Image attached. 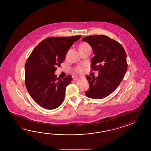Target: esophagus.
<instances>
[{
  "instance_id": "esophagus-1",
  "label": "esophagus",
  "mask_w": 151,
  "mask_h": 151,
  "mask_svg": "<svg viewBox=\"0 0 151 151\" xmlns=\"http://www.w3.org/2000/svg\"><path fill=\"white\" fill-rule=\"evenodd\" d=\"M80 77H81V76H77L75 77V78H76V79H78V78H80Z\"/></svg>"
}]
</instances>
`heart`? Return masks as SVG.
I'll return each instance as SVG.
<instances>
[{
    "label": "heart",
    "instance_id": "obj_1",
    "mask_svg": "<svg viewBox=\"0 0 151 151\" xmlns=\"http://www.w3.org/2000/svg\"><path fill=\"white\" fill-rule=\"evenodd\" d=\"M87 47H91L86 42H83L80 46V48H87ZM85 70V65H78L76 66L74 68V71L78 73H83Z\"/></svg>",
    "mask_w": 151,
    "mask_h": 151
}]
</instances>
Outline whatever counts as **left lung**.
Masks as SVG:
<instances>
[{
    "label": "left lung",
    "instance_id": "obj_1",
    "mask_svg": "<svg viewBox=\"0 0 151 151\" xmlns=\"http://www.w3.org/2000/svg\"><path fill=\"white\" fill-rule=\"evenodd\" d=\"M93 49L92 70L99 71L95 78L87 76L90 88L85 92L88 98L101 99L109 96L118 87L127 68L126 53L122 45L104 35L83 37Z\"/></svg>",
    "mask_w": 151,
    "mask_h": 151
}]
</instances>
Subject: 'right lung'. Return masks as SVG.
I'll return each instance as SVG.
<instances>
[{
    "mask_svg": "<svg viewBox=\"0 0 151 151\" xmlns=\"http://www.w3.org/2000/svg\"><path fill=\"white\" fill-rule=\"evenodd\" d=\"M81 35L47 38L40 42L29 56L25 65V86L32 99L46 109L60 106L66 87L72 77L63 79L55 74L61 66L69 48Z\"/></svg>",
    "mask_w": 151,
    "mask_h": 151,
    "instance_id": "right-lung-1",
    "label": "right lung"
}]
</instances>
